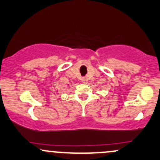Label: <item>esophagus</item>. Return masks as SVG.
I'll return each instance as SVG.
<instances>
[{
  "label": "esophagus",
  "instance_id": "obj_1",
  "mask_svg": "<svg viewBox=\"0 0 160 160\" xmlns=\"http://www.w3.org/2000/svg\"><path fill=\"white\" fill-rule=\"evenodd\" d=\"M82 80V82H83V83H87L88 82V79L86 78H83Z\"/></svg>",
  "mask_w": 160,
  "mask_h": 160
}]
</instances>
